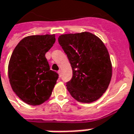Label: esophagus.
<instances>
[{
	"label": "esophagus",
	"mask_w": 134,
	"mask_h": 134,
	"mask_svg": "<svg viewBox=\"0 0 134 134\" xmlns=\"http://www.w3.org/2000/svg\"><path fill=\"white\" fill-rule=\"evenodd\" d=\"M58 74H59V77H60L62 76V73H61L60 70H59V71H58Z\"/></svg>",
	"instance_id": "obj_1"
}]
</instances>
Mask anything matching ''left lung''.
I'll return each instance as SVG.
<instances>
[{"mask_svg": "<svg viewBox=\"0 0 134 134\" xmlns=\"http://www.w3.org/2000/svg\"><path fill=\"white\" fill-rule=\"evenodd\" d=\"M58 42L67 54L73 76L66 82L71 97L90 103L102 97L111 82L112 65L103 41L90 32L65 34Z\"/></svg>", "mask_w": 134, "mask_h": 134, "instance_id": "1", "label": "left lung"}]
</instances>
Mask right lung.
<instances>
[{"mask_svg":"<svg viewBox=\"0 0 134 134\" xmlns=\"http://www.w3.org/2000/svg\"><path fill=\"white\" fill-rule=\"evenodd\" d=\"M54 43V35L28 36L12 54L8 66L9 82L16 95L29 105H40L52 95L58 74L50 70L45 54Z\"/></svg>","mask_w":134,"mask_h":134,"instance_id":"1","label":"right lung"}]
</instances>
